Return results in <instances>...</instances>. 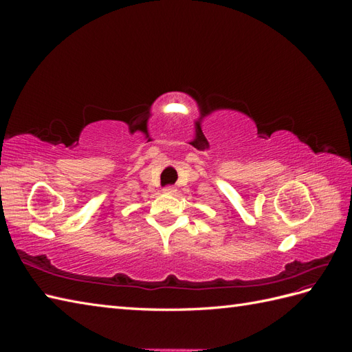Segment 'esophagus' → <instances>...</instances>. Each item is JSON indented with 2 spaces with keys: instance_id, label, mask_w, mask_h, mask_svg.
Here are the masks:
<instances>
[{
  "instance_id": "34e87169",
  "label": "esophagus",
  "mask_w": 352,
  "mask_h": 352,
  "mask_svg": "<svg viewBox=\"0 0 352 352\" xmlns=\"http://www.w3.org/2000/svg\"><path fill=\"white\" fill-rule=\"evenodd\" d=\"M164 192L166 194H176V188L175 186H167V188H164Z\"/></svg>"
}]
</instances>
